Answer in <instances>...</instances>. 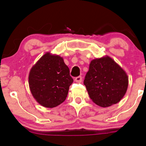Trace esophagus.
Instances as JSON below:
<instances>
[{"instance_id": "34e87169", "label": "esophagus", "mask_w": 146, "mask_h": 146, "mask_svg": "<svg viewBox=\"0 0 146 146\" xmlns=\"http://www.w3.org/2000/svg\"><path fill=\"white\" fill-rule=\"evenodd\" d=\"M75 81L78 83H80L82 81V76H78L75 78Z\"/></svg>"}]
</instances>
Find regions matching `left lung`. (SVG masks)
<instances>
[{
  "label": "left lung",
  "mask_w": 146,
  "mask_h": 146,
  "mask_svg": "<svg viewBox=\"0 0 146 146\" xmlns=\"http://www.w3.org/2000/svg\"><path fill=\"white\" fill-rule=\"evenodd\" d=\"M84 84L92 100L106 108L118 103L124 96L128 76L111 58L106 56L91 61Z\"/></svg>",
  "instance_id": "left-lung-1"
}]
</instances>
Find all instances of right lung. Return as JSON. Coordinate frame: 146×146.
I'll list each match as a JSON object with an SVG mask.
<instances>
[{"mask_svg": "<svg viewBox=\"0 0 146 146\" xmlns=\"http://www.w3.org/2000/svg\"><path fill=\"white\" fill-rule=\"evenodd\" d=\"M72 82L63 58L50 52L37 61L29 76V88L34 98L49 108L56 107L65 100Z\"/></svg>", "mask_w": 146, "mask_h": 146, "instance_id": "obj_1", "label": "right lung"}]
</instances>
